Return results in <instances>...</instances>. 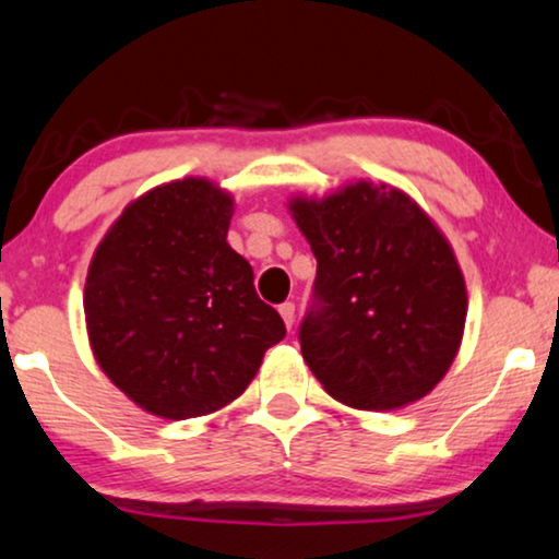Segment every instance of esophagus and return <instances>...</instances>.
<instances>
[{"mask_svg":"<svg viewBox=\"0 0 559 559\" xmlns=\"http://www.w3.org/2000/svg\"><path fill=\"white\" fill-rule=\"evenodd\" d=\"M280 316H282V320H285L287 331H293V325H295V302H282L280 305Z\"/></svg>","mask_w":559,"mask_h":559,"instance_id":"34e87169","label":"esophagus"}]
</instances>
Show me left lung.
<instances>
[{"label":"left lung","instance_id":"1","mask_svg":"<svg viewBox=\"0 0 559 559\" xmlns=\"http://www.w3.org/2000/svg\"><path fill=\"white\" fill-rule=\"evenodd\" d=\"M289 211L318 259L297 333L305 364L348 407L384 412L423 400L453 364L468 310L445 236L384 182L297 198Z\"/></svg>","mask_w":559,"mask_h":559}]
</instances>
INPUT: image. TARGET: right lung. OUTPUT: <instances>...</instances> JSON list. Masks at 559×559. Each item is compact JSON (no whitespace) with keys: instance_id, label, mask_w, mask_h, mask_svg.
Wrapping results in <instances>:
<instances>
[{"instance_id":"add662e5","label":"right lung","mask_w":559,"mask_h":559,"mask_svg":"<svg viewBox=\"0 0 559 559\" xmlns=\"http://www.w3.org/2000/svg\"><path fill=\"white\" fill-rule=\"evenodd\" d=\"M231 216V195L213 182H167L127 205L88 266L83 310L96 361L152 415L226 407L285 338L249 262L228 247Z\"/></svg>"}]
</instances>
